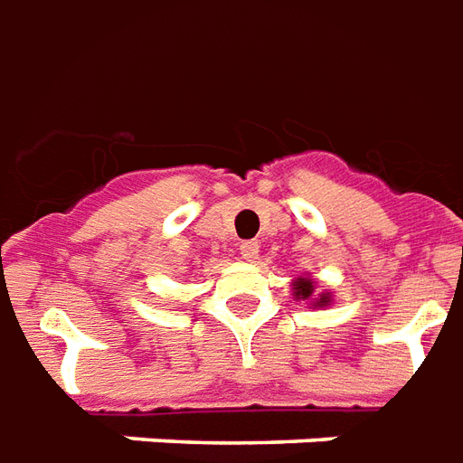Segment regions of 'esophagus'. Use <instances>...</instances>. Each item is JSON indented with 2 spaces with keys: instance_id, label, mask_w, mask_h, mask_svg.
<instances>
[{
  "instance_id": "obj_1",
  "label": "esophagus",
  "mask_w": 463,
  "mask_h": 463,
  "mask_svg": "<svg viewBox=\"0 0 463 463\" xmlns=\"http://www.w3.org/2000/svg\"><path fill=\"white\" fill-rule=\"evenodd\" d=\"M239 254L247 259V261H254L259 257V244L257 241H241L239 244Z\"/></svg>"
}]
</instances>
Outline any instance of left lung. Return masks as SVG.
Segmentation results:
<instances>
[{
    "instance_id": "obj_1",
    "label": "left lung",
    "mask_w": 463,
    "mask_h": 463,
    "mask_svg": "<svg viewBox=\"0 0 463 463\" xmlns=\"http://www.w3.org/2000/svg\"><path fill=\"white\" fill-rule=\"evenodd\" d=\"M291 289H294V299H311L314 297V281L309 277H297V281L291 284ZM331 301V294H319L317 299L311 301V307H326Z\"/></svg>"
}]
</instances>
